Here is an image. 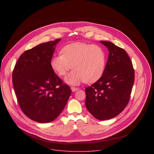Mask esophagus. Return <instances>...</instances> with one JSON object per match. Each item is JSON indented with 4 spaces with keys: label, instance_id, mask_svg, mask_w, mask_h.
I'll use <instances>...</instances> for the list:
<instances>
[{
    "label": "esophagus",
    "instance_id": "obj_1",
    "mask_svg": "<svg viewBox=\"0 0 154 154\" xmlns=\"http://www.w3.org/2000/svg\"><path fill=\"white\" fill-rule=\"evenodd\" d=\"M71 89L72 92H75V91H77L79 90L78 88H75V87H71Z\"/></svg>",
    "mask_w": 154,
    "mask_h": 154
}]
</instances>
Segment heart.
Returning <instances> with one entry per match:
<instances>
[{"label":"heart","mask_w":154,"mask_h":154,"mask_svg":"<svg viewBox=\"0 0 154 154\" xmlns=\"http://www.w3.org/2000/svg\"><path fill=\"white\" fill-rule=\"evenodd\" d=\"M62 53L52 58L51 65L60 76L66 74L72 66L74 70L64 79L68 84L93 83L102 75L106 65V54L100 46L75 42L66 46Z\"/></svg>","instance_id":"obj_1"}]
</instances>
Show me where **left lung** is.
I'll return each instance as SVG.
<instances>
[{"label":"left lung","instance_id":"1","mask_svg":"<svg viewBox=\"0 0 154 154\" xmlns=\"http://www.w3.org/2000/svg\"><path fill=\"white\" fill-rule=\"evenodd\" d=\"M109 51L102 77L85 89V105L97 119H112L121 113L130 99L135 73L126 52L112 42L100 41Z\"/></svg>","mask_w":154,"mask_h":154}]
</instances>
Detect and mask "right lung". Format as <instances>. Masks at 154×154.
I'll return each mask as SVG.
<instances>
[{
    "mask_svg": "<svg viewBox=\"0 0 154 154\" xmlns=\"http://www.w3.org/2000/svg\"><path fill=\"white\" fill-rule=\"evenodd\" d=\"M60 40L41 43L24 52L13 72V87L22 111L39 123L55 119L72 93L51 65L56 45Z\"/></svg>",
    "mask_w": 154,
    "mask_h": 154,
    "instance_id": "obj_1",
    "label": "right lung"
}]
</instances>
